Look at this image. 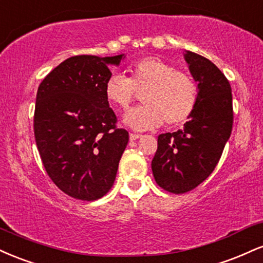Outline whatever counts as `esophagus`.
<instances>
[{"label": "esophagus", "instance_id": "esophagus-1", "mask_svg": "<svg viewBox=\"0 0 263 263\" xmlns=\"http://www.w3.org/2000/svg\"><path fill=\"white\" fill-rule=\"evenodd\" d=\"M141 135L140 134H135V133H130V134H129V139H130L132 141H134V140H138L139 138H140Z\"/></svg>", "mask_w": 263, "mask_h": 263}]
</instances>
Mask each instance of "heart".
<instances>
[{"label": "heart", "mask_w": 263, "mask_h": 263, "mask_svg": "<svg viewBox=\"0 0 263 263\" xmlns=\"http://www.w3.org/2000/svg\"><path fill=\"white\" fill-rule=\"evenodd\" d=\"M141 92L144 104L128 110L123 118L134 130L177 125L186 122L198 101V87L190 75L176 70L174 65L159 58L147 57L129 67V77L113 73L104 83V96L114 107L125 110Z\"/></svg>", "instance_id": "b5f03b06"}]
</instances>
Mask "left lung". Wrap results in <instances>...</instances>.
Segmentation results:
<instances>
[{
    "label": "left lung",
    "instance_id": "1",
    "mask_svg": "<svg viewBox=\"0 0 263 263\" xmlns=\"http://www.w3.org/2000/svg\"><path fill=\"white\" fill-rule=\"evenodd\" d=\"M183 57L198 85V101L183 129L160 134L151 168L167 192L192 191L212 174L233 128V96L224 73L204 57L186 50Z\"/></svg>",
    "mask_w": 263,
    "mask_h": 263
}]
</instances>
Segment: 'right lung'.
<instances>
[{"instance_id":"obj_1","label":"right lung","mask_w":263,"mask_h":263,"mask_svg":"<svg viewBox=\"0 0 263 263\" xmlns=\"http://www.w3.org/2000/svg\"><path fill=\"white\" fill-rule=\"evenodd\" d=\"M124 58H69L39 85L36 147L51 181L76 199L96 200L112 188L129 141L104 96L109 66H119Z\"/></svg>"}]
</instances>
